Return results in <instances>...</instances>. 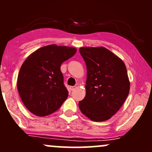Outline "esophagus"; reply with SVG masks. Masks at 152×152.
<instances>
[{"label":"esophagus","instance_id":"34e87169","mask_svg":"<svg viewBox=\"0 0 152 152\" xmlns=\"http://www.w3.org/2000/svg\"><path fill=\"white\" fill-rule=\"evenodd\" d=\"M76 88V86H71V87H70V88H71V91H74Z\"/></svg>","mask_w":152,"mask_h":152}]
</instances>
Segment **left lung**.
Listing matches in <instances>:
<instances>
[{"label":"left lung","mask_w":152,"mask_h":152,"mask_svg":"<svg viewBox=\"0 0 152 152\" xmlns=\"http://www.w3.org/2000/svg\"><path fill=\"white\" fill-rule=\"evenodd\" d=\"M86 65V96L78 102L82 114L94 121L109 119L123 105L130 82L121 58L104 47H82Z\"/></svg>","instance_id":"1"}]
</instances>
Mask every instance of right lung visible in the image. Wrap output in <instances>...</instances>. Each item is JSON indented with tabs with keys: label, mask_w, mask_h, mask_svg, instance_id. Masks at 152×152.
Here are the masks:
<instances>
[{
	"label": "right lung",
	"mask_w": 152,
	"mask_h": 152,
	"mask_svg": "<svg viewBox=\"0 0 152 152\" xmlns=\"http://www.w3.org/2000/svg\"><path fill=\"white\" fill-rule=\"evenodd\" d=\"M76 53L73 47L52 44L38 48L26 59L19 71L17 88L29 111L45 116L61 107L69 96L61 65Z\"/></svg>",
	"instance_id": "obj_1"
}]
</instances>
